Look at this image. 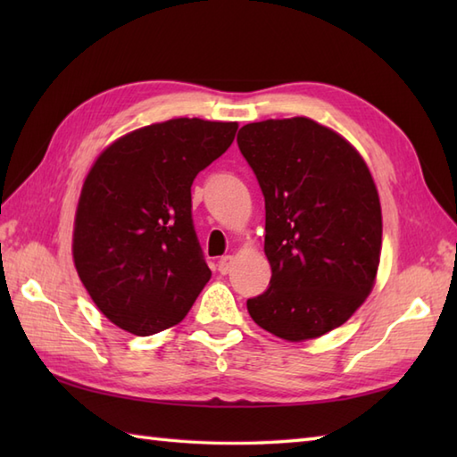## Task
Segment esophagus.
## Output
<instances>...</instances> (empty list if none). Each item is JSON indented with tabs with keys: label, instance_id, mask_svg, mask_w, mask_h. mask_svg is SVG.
<instances>
[{
	"label": "esophagus",
	"instance_id": "1",
	"mask_svg": "<svg viewBox=\"0 0 457 457\" xmlns=\"http://www.w3.org/2000/svg\"><path fill=\"white\" fill-rule=\"evenodd\" d=\"M231 267H234V255H223L220 261H218V270L221 275H228Z\"/></svg>",
	"mask_w": 457,
	"mask_h": 457
}]
</instances>
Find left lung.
Masks as SVG:
<instances>
[{"mask_svg": "<svg viewBox=\"0 0 457 457\" xmlns=\"http://www.w3.org/2000/svg\"><path fill=\"white\" fill-rule=\"evenodd\" d=\"M237 145L265 196L273 270L249 314L288 342L324 336L375 283L383 220L371 172L342 135L308 118L247 123Z\"/></svg>", "mask_w": 457, "mask_h": 457, "instance_id": "obj_1", "label": "left lung"}]
</instances>
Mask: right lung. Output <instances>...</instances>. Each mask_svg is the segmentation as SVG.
<instances>
[{
    "label": "right lung",
    "mask_w": 457,
    "mask_h": 457,
    "mask_svg": "<svg viewBox=\"0 0 457 457\" xmlns=\"http://www.w3.org/2000/svg\"><path fill=\"white\" fill-rule=\"evenodd\" d=\"M236 131V121L153 123L112 143L86 177L74 265L94 304L125 332L151 336L179 324L210 280L190 188Z\"/></svg>",
    "instance_id": "right-lung-1"
}]
</instances>
